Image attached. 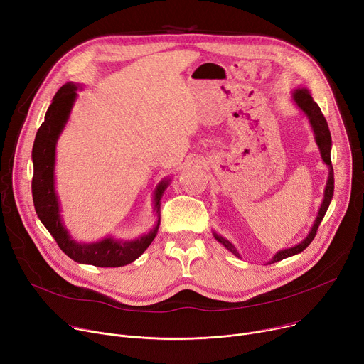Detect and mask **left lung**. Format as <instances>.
I'll use <instances>...</instances> for the list:
<instances>
[{
    "instance_id": "obj_1",
    "label": "left lung",
    "mask_w": 364,
    "mask_h": 364,
    "mask_svg": "<svg viewBox=\"0 0 364 364\" xmlns=\"http://www.w3.org/2000/svg\"><path fill=\"white\" fill-rule=\"evenodd\" d=\"M294 101L307 114V117L310 119V124L313 127V132H314V134H316V141H318V146H319L321 154H322V159L329 166V178H328L326 188H325V199L322 202V206L319 209V215L316 218V221H314V225H313L310 234L301 241L300 245H297L296 247L285 249V250L278 252L269 263H275V262H279V260H282L285 257L294 256V255L303 252L311 243L314 235H316V232H318V228H319V225H321V223L323 220V216H325V213L328 210V206H329L332 195H333V168H332V162H331V144H332V140H331V133H329V127H328L326 119H325L319 105L313 101V98L310 96L307 89H297L294 92ZM213 235H215V238L218 241H220V243H223L228 250H231L235 256L240 257L238 252L235 250V247L230 243V241H227L225 238H223L221 235H218V234H213Z\"/></svg>"
}]
</instances>
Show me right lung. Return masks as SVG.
Here are the masks:
<instances>
[{
    "label": "right lung",
    "mask_w": 364,
    "mask_h": 364,
    "mask_svg": "<svg viewBox=\"0 0 364 364\" xmlns=\"http://www.w3.org/2000/svg\"><path fill=\"white\" fill-rule=\"evenodd\" d=\"M76 100V85L65 83L55 93L53 104L45 114L32 149L33 158V178H32V196L35 210L42 224L55 238L60 249L73 260L79 263H89L101 268H118L136 260L154 241L159 221H161V203L159 199L168 181L159 184L155 193V212L158 215L156 227L146 235L136 241H115L105 238L100 243L79 245L71 240L67 230L61 224L58 199L54 190V162H55V144L57 139L64 129L73 102Z\"/></svg>",
    "instance_id": "1"
}]
</instances>
